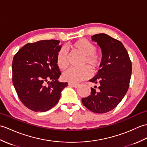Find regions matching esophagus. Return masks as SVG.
I'll list each match as a JSON object with an SVG mask.
<instances>
[{"label": "esophagus", "instance_id": "obj_1", "mask_svg": "<svg viewBox=\"0 0 147 147\" xmlns=\"http://www.w3.org/2000/svg\"><path fill=\"white\" fill-rule=\"evenodd\" d=\"M68 86H70V87H75V88H77L79 87V84H76V83H72V82H68Z\"/></svg>", "mask_w": 147, "mask_h": 147}]
</instances>
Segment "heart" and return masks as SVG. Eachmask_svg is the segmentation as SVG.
Wrapping results in <instances>:
<instances>
[{"label":"heart","mask_w":147,"mask_h":147,"mask_svg":"<svg viewBox=\"0 0 147 147\" xmlns=\"http://www.w3.org/2000/svg\"><path fill=\"white\" fill-rule=\"evenodd\" d=\"M71 50L84 56L82 65H87L80 68H71L65 71L62 75L63 80L77 83L86 80L91 76V71H96L100 67L102 57L96 51V45L87 39L82 38L70 45ZM57 64L61 70H65L68 66L67 53L65 49H61L58 52Z\"/></svg>","instance_id":"1"}]
</instances>
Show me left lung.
<instances>
[{"label": "left lung", "mask_w": 147, "mask_h": 147, "mask_svg": "<svg viewBox=\"0 0 147 147\" xmlns=\"http://www.w3.org/2000/svg\"><path fill=\"white\" fill-rule=\"evenodd\" d=\"M91 38L101 48L102 60L98 72L89 81L99 86L97 91L91 88L90 94L82 98V102L91 111L106 113L115 108L128 91L131 61L120 41L104 33L93 35Z\"/></svg>", "instance_id": "obj_1"}]
</instances>
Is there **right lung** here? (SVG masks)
I'll list each match as a JSON object with an SVG mask.
<instances>
[{"label": "right lung", "mask_w": 147, "mask_h": 147, "mask_svg": "<svg viewBox=\"0 0 147 147\" xmlns=\"http://www.w3.org/2000/svg\"><path fill=\"white\" fill-rule=\"evenodd\" d=\"M60 41L28 43L13 58L12 83L22 103L35 112H45L56 105L67 82H60L57 64Z\"/></svg>", "instance_id": "add662e5"}]
</instances>
